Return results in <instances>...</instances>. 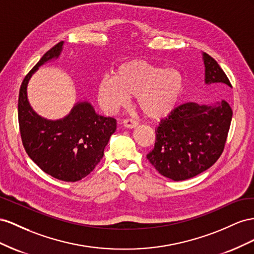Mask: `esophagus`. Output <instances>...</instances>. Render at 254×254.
Masks as SVG:
<instances>
[{"mask_svg": "<svg viewBox=\"0 0 254 254\" xmlns=\"http://www.w3.org/2000/svg\"><path fill=\"white\" fill-rule=\"evenodd\" d=\"M122 125H123V127H125L134 128V127H136L137 126H138V122L133 120V119H126V120H123Z\"/></svg>", "mask_w": 254, "mask_h": 254, "instance_id": "esophagus-1", "label": "esophagus"}]
</instances>
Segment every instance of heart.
<instances>
[{
    "label": "heart",
    "mask_w": 254,
    "mask_h": 254,
    "mask_svg": "<svg viewBox=\"0 0 254 254\" xmlns=\"http://www.w3.org/2000/svg\"><path fill=\"white\" fill-rule=\"evenodd\" d=\"M184 93V77L175 68H164L143 61L123 63L114 75L106 74L97 86L100 106L114 114L125 106L129 96L152 119L162 118L179 105Z\"/></svg>",
    "instance_id": "heart-1"
}]
</instances>
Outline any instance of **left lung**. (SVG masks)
Returning a JSON list of instances; mask_svg holds the SVG:
<instances>
[{
  "instance_id": "left-lung-1",
  "label": "left lung",
  "mask_w": 254,
  "mask_h": 254,
  "mask_svg": "<svg viewBox=\"0 0 254 254\" xmlns=\"http://www.w3.org/2000/svg\"><path fill=\"white\" fill-rule=\"evenodd\" d=\"M205 84L232 87L213 57L202 54ZM227 101L212 105L188 102L173 110L155 129L154 149L147 158L162 176L184 181L213 166L222 153L232 120Z\"/></svg>"
}]
</instances>
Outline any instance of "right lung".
I'll return each instance as SVG.
<instances>
[{"instance_id":"1","label":"right lung","mask_w":254,"mask_h":254,"mask_svg":"<svg viewBox=\"0 0 254 254\" xmlns=\"http://www.w3.org/2000/svg\"><path fill=\"white\" fill-rule=\"evenodd\" d=\"M64 41L50 49L24 77L19 91L18 118L27 155L51 177L76 182L96 168L115 133L117 122L98 115L88 102H77L62 119L49 120L36 113L27 100V84L40 66L59 59Z\"/></svg>"}]
</instances>
